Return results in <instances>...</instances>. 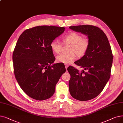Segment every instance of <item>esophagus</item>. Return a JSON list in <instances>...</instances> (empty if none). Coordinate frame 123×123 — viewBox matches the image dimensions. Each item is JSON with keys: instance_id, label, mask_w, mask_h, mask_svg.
Here are the masks:
<instances>
[{"instance_id": "34e87169", "label": "esophagus", "mask_w": 123, "mask_h": 123, "mask_svg": "<svg viewBox=\"0 0 123 123\" xmlns=\"http://www.w3.org/2000/svg\"><path fill=\"white\" fill-rule=\"evenodd\" d=\"M65 68H66V70H67V68H68V65H65Z\"/></svg>"}]
</instances>
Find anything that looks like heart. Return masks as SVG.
<instances>
[{
  "label": "heart",
  "instance_id": "1",
  "mask_svg": "<svg viewBox=\"0 0 123 123\" xmlns=\"http://www.w3.org/2000/svg\"><path fill=\"white\" fill-rule=\"evenodd\" d=\"M64 45H70L68 54H60L57 57L56 60L59 63L70 64L76 58V55L81 58L86 54L89 48L90 43L88 39L83 38L82 36L75 31H71L62 38ZM52 51L56 53H59L62 48V44L56 40L52 41L50 43Z\"/></svg>",
  "mask_w": 123,
  "mask_h": 123
}]
</instances>
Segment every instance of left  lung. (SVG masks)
Listing matches in <instances>:
<instances>
[{
  "label": "left lung",
  "mask_w": 123,
  "mask_h": 123,
  "mask_svg": "<svg viewBox=\"0 0 123 123\" xmlns=\"http://www.w3.org/2000/svg\"><path fill=\"white\" fill-rule=\"evenodd\" d=\"M70 29L87 36L89 49L80 59L75 62L85 70L79 71L73 66L68 67L71 78L70 93L81 101L92 99L103 91L111 76L113 53L107 37L99 28L92 25L71 26Z\"/></svg>",
  "instance_id": "1"
}]
</instances>
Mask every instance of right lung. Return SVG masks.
Here are the masks:
<instances>
[{
	"instance_id": "add662e5",
	"label": "right lung",
	"mask_w": 123,
	"mask_h": 123,
	"mask_svg": "<svg viewBox=\"0 0 123 123\" xmlns=\"http://www.w3.org/2000/svg\"><path fill=\"white\" fill-rule=\"evenodd\" d=\"M64 27L41 25L25 30L20 35L12 55L14 73L23 91L38 100L51 98L65 66L55 64L51 42L62 34Z\"/></svg>"
}]
</instances>
